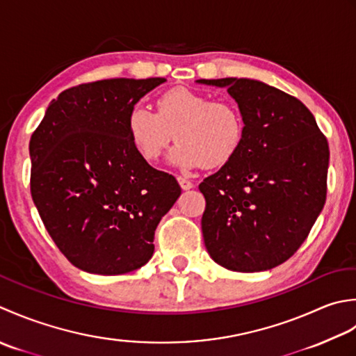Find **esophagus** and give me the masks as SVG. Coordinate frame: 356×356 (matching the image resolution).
<instances>
[{"instance_id":"esophagus-1","label":"esophagus","mask_w":356,"mask_h":356,"mask_svg":"<svg viewBox=\"0 0 356 356\" xmlns=\"http://www.w3.org/2000/svg\"><path fill=\"white\" fill-rule=\"evenodd\" d=\"M177 179H178V183H179V186H181V188H183V191H188V188L193 187V183L191 179H187L184 177H178Z\"/></svg>"}]
</instances>
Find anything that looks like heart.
I'll use <instances>...</instances> for the list:
<instances>
[{
    "instance_id": "heart-1",
    "label": "heart",
    "mask_w": 356,
    "mask_h": 356,
    "mask_svg": "<svg viewBox=\"0 0 356 356\" xmlns=\"http://www.w3.org/2000/svg\"><path fill=\"white\" fill-rule=\"evenodd\" d=\"M136 152L147 161L161 156L175 135L170 163L183 169L222 168L239 152L245 135L241 111L230 101L175 87L156 99V113L135 106L127 118Z\"/></svg>"
}]
</instances>
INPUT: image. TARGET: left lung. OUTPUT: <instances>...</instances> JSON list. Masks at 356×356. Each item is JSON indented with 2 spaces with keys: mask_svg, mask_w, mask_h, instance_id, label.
<instances>
[{
  "mask_svg": "<svg viewBox=\"0 0 356 356\" xmlns=\"http://www.w3.org/2000/svg\"><path fill=\"white\" fill-rule=\"evenodd\" d=\"M227 87L245 122L243 146L200 184L201 229L215 263L263 272L301 248L327 195L329 144L298 98L248 78L198 79Z\"/></svg>",
  "mask_w": 356,
  "mask_h": 356,
  "instance_id": "obj_1",
  "label": "left lung"
}]
</instances>
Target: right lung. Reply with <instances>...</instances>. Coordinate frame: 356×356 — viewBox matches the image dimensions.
Masks as SVG:
<instances>
[{
  "mask_svg": "<svg viewBox=\"0 0 356 356\" xmlns=\"http://www.w3.org/2000/svg\"><path fill=\"white\" fill-rule=\"evenodd\" d=\"M164 81L70 87L32 134V200L56 248L84 272L121 275L146 264L156 226L181 195L175 178L138 154L127 127L134 106Z\"/></svg>",
  "mask_w": 356,
  "mask_h": 356,
  "instance_id": "add662e5",
  "label": "right lung"
}]
</instances>
